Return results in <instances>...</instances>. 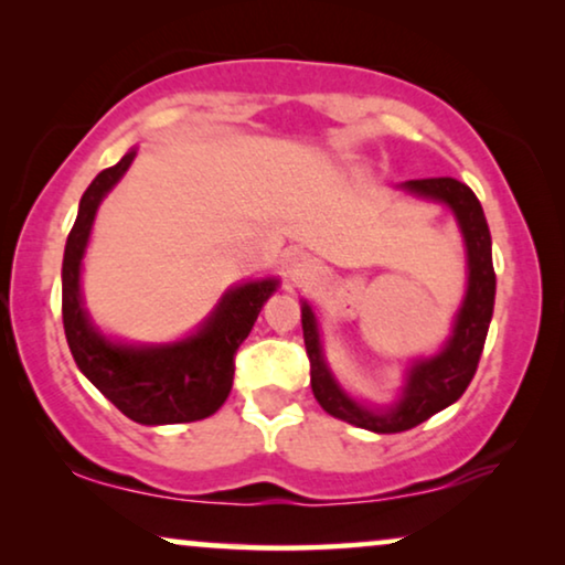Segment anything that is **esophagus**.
Returning a JSON list of instances; mask_svg holds the SVG:
<instances>
[{
  "label": "esophagus",
  "mask_w": 565,
  "mask_h": 565,
  "mask_svg": "<svg viewBox=\"0 0 565 565\" xmlns=\"http://www.w3.org/2000/svg\"><path fill=\"white\" fill-rule=\"evenodd\" d=\"M295 270L299 274V270H305V263H295Z\"/></svg>",
  "instance_id": "obj_1"
}]
</instances>
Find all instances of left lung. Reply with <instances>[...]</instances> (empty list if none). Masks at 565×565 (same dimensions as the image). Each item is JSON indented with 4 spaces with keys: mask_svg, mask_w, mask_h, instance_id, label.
<instances>
[{
    "mask_svg": "<svg viewBox=\"0 0 565 565\" xmlns=\"http://www.w3.org/2000/svg\"><path fill=\"white\" fill-rule=\"evenodd\" d=\"M403 188H408L411 193L426 195V199L441 201V204L452 209L457 222H460L465 245H468L470 278L468 295H465L462 310L457 315L452 338H449L439 356L418 361L413 366L403 401L395 408L374 413L361 408L349 395H343V390L335 385L326 361H322L318 322H315L310 305H302L305 349L307 359H310V382L315 397H318V403L330 416L377 434L408 431V428L431 418L434 413L452 405L468 390L470 380L476 377L480 353H483L495 297L491 232H488V222L478 195L455 178H418L403 183Z\"/></svg>",
    "mask_w": 565,
    "mask_h": 565,
    "instance_id": "1",
    "label": "left lung"
}]
</instances>
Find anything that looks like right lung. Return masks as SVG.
I'll use <instances>...</instances> for the list:
<instances>
[{"label":"right lung","instance_id":"add662e5","mask_svg":"<svg viewBox=\"0 0 565 565\" xmlns=\"http://www.w3.org/2000/svg\"><path fill=\"white\" fill-rule=\"evenodd\" d=\"M137 152L103 170L79 201L66 237L62 266V315L70 351L82 374L131 420L145 426L191 424L222 408L235 377V353L250 333L274 278L232 289L199 333L172 345H116L89 326L79 297V263L103 195L129 170Z\"/></svg>","mask_w":565,"mask_h":565}]
</instances>
